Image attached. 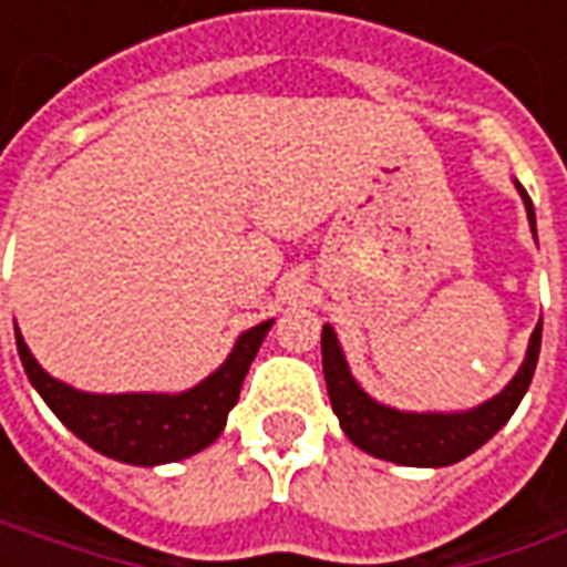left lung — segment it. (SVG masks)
Returning <instances> with one entry per match:
<instances>
[{
	"label": "left lung",
	"instance_id": "1",
	"mask_svg": "<svg viewBox=\"0 0 567 567\" xmlns=\"http://www.w3.org/2000/svg\"><path fill=\"white\" fill-rule=\"evenodd\" d=\"M514 186L524 198L527 220L536 239L534 202L520 183ZM539 340H543V321L530 334L527 357L520 362L517 375L489 401L470 410H454V413H410V410L388 406L375 401L372 394H365L347 365V357L340 350V340L331 324L321 328V365H324V384H328V398L338 413L340 429L360 451L379 461L401 464V467H451L473 454L476 447L486 445L492 435L512 420V413L534 379Z\"/></svg>",
	"mask_w": 567,
	"mask_h": 567
}]
</instances>
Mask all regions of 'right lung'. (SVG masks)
<instances>
[{
    "instance_id": "1",
    "label": "right lung",
    "mask_w": 567,
    "mask_h": 567,
    "mask_svg": "<svg viewBox=\"0 0 567 567\" xmlns=\"http://www.w3.org/2000/svg\"><path fill=\"white\" fill-rule=\"evenodd\" d=\"M274 318L243 331L229 357L214 369L205 381L179 394H91L78 391L65 381L53 379L40 362L33 360L21 331L14 328L18 357L37 388L65 429H72L84 445L100 454L135 464V467H161L176 464L217 442L227 425V413L239 401V388L249 372L251 360L271 331Z\"/></svg>"
}]
</instances>
